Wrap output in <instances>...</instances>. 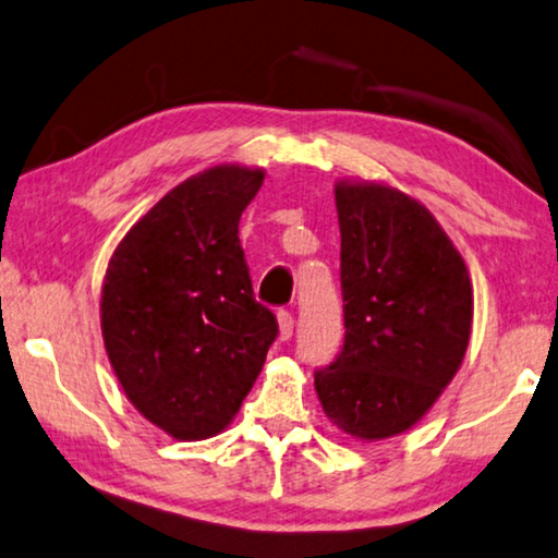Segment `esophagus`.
Masks as SVG:
<instances>
[{"instance_id":"esophagus-1","label":"esophagus","mask_w":558,"mask_h":558,"mask_svg":"<svg viewBox=\"0 0 558 558\" xmlns=\"http://www.w3.org/2000/svg\"><path fill=\"white\" fill-rule=\"evenodd\" d=\"M279 333L281 339H291V333H294V316H291V312H279Z\"/></svg>"}]
</instances>
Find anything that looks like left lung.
<instances>
[{
  "label": "left lung",
  "mask_w": 558,
  "mask_h": 558,
  "mask_svg": "<svg viewBox=\"0 0 558 558\" xmlns=\"http://www.w3.org/2000/svg\"><path fill=\"white\" fill-rule=\"evenodd\" d=\"M344 347L316 368L324 414L354 439L422 418L466 354V264L422 204L384 184L339 182Z\"/></svg>",
  "instance_id": "8db88e82"
}]
</instances>
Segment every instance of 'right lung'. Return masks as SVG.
Returning a JSON list of instances; mask_svg holds the SVG:
<instances>
[{
    "label": "right lung",
    "mask_w": 558,
    "mask_h": 558,
    "mask_svg": "<svg viewBox=\"0 0 558 558\" xmlns=\"http://www.w3.org/2000/svg\"><path fill=\"white\" fill-rule=\"evenodd\" d=\"M262 169L214 167L130 229L101 287V333L132 404L174 439L225 432L279 333L254 299L239 219Z\"/></svg>",
    "instance_id": "right-lung-1"
}]
</instances>
